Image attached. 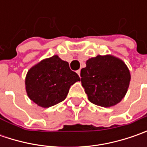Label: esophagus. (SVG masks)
I'll list each match as a JSON object with an SVG mask.
<instances>
[{
  "label": "esophagus",
  "mask_w": 147,
  "mask_h": 147,
  "mask_svg": "<svg viewBox=\"0 0 147 147\" xmlns=\"http://www.w3.org/2000/svg\"><path fill=\"white\" fill-rule=\"evenodd\" d=\"M80 73H81V70H80V69H78V70L77 71V74H78V76L79 77H80Z\"/></svg>",
  "instance_id": "1"
}]
</instances>
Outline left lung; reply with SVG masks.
I'll use <instances>...</instances> for the list:
<instances>
[{"instance_id":"1","label":"left lung","mask_w":147,"mask_h":147,"mask_svg":"<svg viewBox=\"0 0 147 147\" xmlns=\"http://www.w3.org/2000/svg\"><path fill=\"white\" fill-rule=\"evenodd\" d=\"M81 69V82L88 100L110 107L120 102L129 86L131 75L125 63L113 55H97L87 60Z\"/></svg>"}]
</instances>
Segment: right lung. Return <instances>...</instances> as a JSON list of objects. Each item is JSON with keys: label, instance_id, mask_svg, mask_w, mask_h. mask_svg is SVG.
Instances as JSON below:
<instances>
[{"label": "right lung", "instance_id": "add662e5", "mask_svg": "<svg viewBox=\"0 0 147 147\" xmlns=\"http://www.w3.org/2000/svg\"><path fill=\"white\" fill-rule=\"evenodd\" d=\"M80 81L69 63L53 55L32 66L26 75L25 88L28 97L37 105L48 108L63 101L71 85Z\"/></svg>", "mask_w": 147, "mask_h": 147}]
</instances>
